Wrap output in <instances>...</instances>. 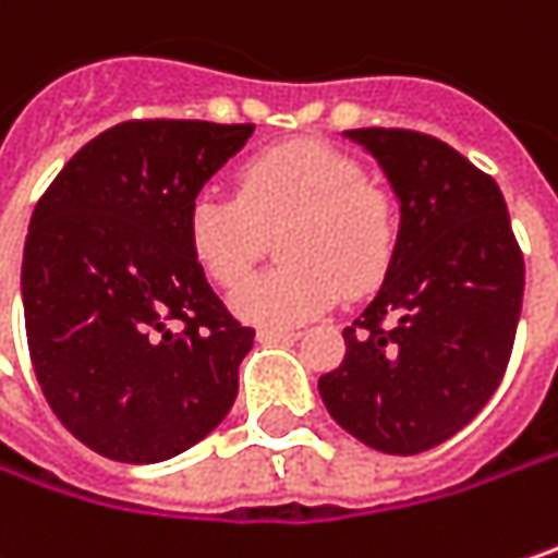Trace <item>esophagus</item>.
<instances>
[{"instance_id": "obj_1", "label": "esophagus", "mask_w": 558, "mask_h": 558, "mask_svg": "<svg viewBox=\"0 0 558 558\" xmlns=\"http://www.w3.org/2000/svg\"><path fill=\"white\" fill-rule=\"evenodd\" d=\"M296 335L293 329H258V341H293Z\"/></svg>"}]
</instances>
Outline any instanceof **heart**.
<instances>
[{"label": "heart", "mask_w": 558, "mask_h": 558, "mask_svg": "<svg viewBox=\"0 0 558 558\" xmlns=\"http://www.w3.org/2000/svg\"><path fill=\"white\" fill-rule=\"evenodd\" d=\"M278 235L280 268L248 280L232 313L258 326H300L344 293L383 278L396 248V210L348 153L300 140L239 166L235 197L201 194L187 207V248L217 287L252 275Z\"/></svg>", "instance_id": "1"}]
</instances>
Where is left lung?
I'll return each instance as SVG.
<instances>
[{
	"mask_svg": "<svg viewBox=\"0 0 558 558\" xmlns=\"http://www.w3.org/2000/svg\"><path fill=\"white\" fill-rule=\"evenodd\" d=\"M399 204L380 290L319 377L329 415L361 444L412 457L466 428L498 389L524 300L505 197L453 146L415 130H344Z\"/></svg>",
	"mask_w": 558,
	"mask_h": 558,
	"instance_id": "8db88e82",
	"label": "left lung"
}]
</instances>
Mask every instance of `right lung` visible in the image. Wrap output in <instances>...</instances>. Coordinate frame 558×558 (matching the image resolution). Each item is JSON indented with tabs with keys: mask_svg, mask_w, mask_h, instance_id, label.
Masks as SVG:
<instances>
[{
	"mask_svg": "<svg viewBox=\"0 0 558 558\" xmlns=\"http://www.w3.org/2000/svg\"><path fill=\"white\" fill-rule=\"evenodd\" d=\"M255 124L128 121L88 140L34 207L22 258L37 383L88 450L162 463L229 415L255 329L187 248V207Z\"/></svg>",
	"mask_w": 558,
	"mask_h": 558,
	"instance_id": "add662e5",
	"label": "right lung"
}]
</instances>
